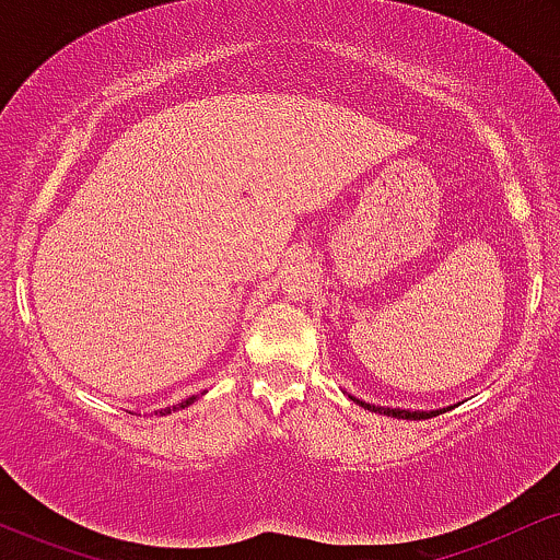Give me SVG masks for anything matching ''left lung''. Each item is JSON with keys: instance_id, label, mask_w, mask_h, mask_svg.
Segmentation results:
<instances>
[{"instance_id": "left-lung-1", "label": "left lung", "mask_w": 560, "mask_h": 560, "mask_svg": "<svg viewBox=\"0 0 560 560\" xmlns=\"http://www.w3.org/2000/svg\"><path fill=\"white\" fill-rule=\"evenodd\" d=\"M353 398V396H351ZM359 406H364L366 411H377V413H385V417H396V419H430V417H438V413H443L445 409L440 411H409V409H385V406H374V404H364V400L353 398Z\"/></svg>"}]
</instances>
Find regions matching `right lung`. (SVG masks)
<instances>
[{
	"label": "right lung",
	"instance_id": "right-lung-1",
	"mask_svg": "<svg viewBox=\"0 0 560 560\" xmlns=\"http://www.w3.org/2000/svg\"><path fill=\"white\" fill-rule=\"evenodd\" d=\"M196 400V396H190V398H186V400H180V404H175V406H167V409H162L160 413H173V411H177V409H186V406H190Z\"/></svg>",
	"mask_w": 560,
	"mask_h": 560
}]
</instances>
